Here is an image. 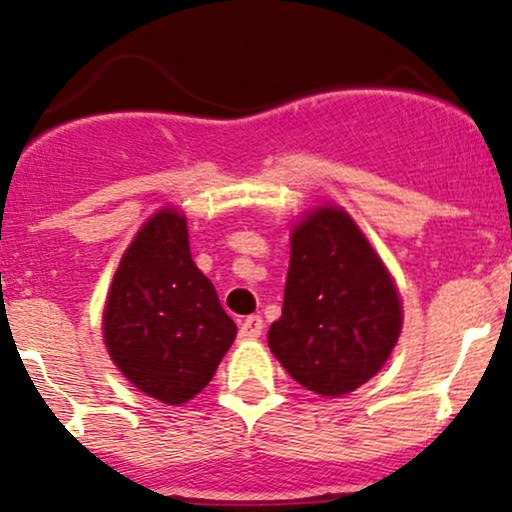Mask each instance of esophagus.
I'll use <instances>...</instances> for the list:
<instances>
[{
    "mask_svg": "<svg viewBox=\"0 0 512 512\" xmlns=\"http://www.w3.org/2000/svg\"><path fill=\"white\" fill-rule=\"evenodd\" d=\"M262 330H265V320H262L260 316H247L243 323H240V338L255 340V338H260Z\"/></svg>",
    "mask_w": 512,
    "mask_h": 512,
    "instance_id": "esophagus-1",
    "label": "esophagus"
}]
</instances>
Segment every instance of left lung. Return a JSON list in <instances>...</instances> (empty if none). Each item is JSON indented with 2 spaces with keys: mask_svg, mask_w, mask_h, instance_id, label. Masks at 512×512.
Segmentation results:
<instances>
[{
  "mask_svg": "<svg viewBox=\"0 0 512 512\" xmlns=\"http://www.w3.org/2000/svg\"><path fill=\"white\" fill-rule=\"evenodd\" d=\"M401 333V299L350 216L320 209L291 233L274 357L308 391L342 396L384 367Z\"/></svg>",
  "mask_w": 512,
  "mask_h": 512,
  "instance_id": "1",
  "label": "left lung"
}]
</instances>
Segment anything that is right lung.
Segmentation results:
<instances>
[{"instance_id": "add662e5", "label": "right lung", "mask_w": 512, "mask_h": 512, "mask_svg": "<svg viewBox=\"0 0 512 512\" xmlns=\"http://www.w3.org/2000/svg\"><path fill=\"white\" fill-rule=\"evenodd\" d=\"M235 333L238 325L194 265L184 216L155 213L106 296L104 340L116 367L136 389L177 406L209 384Z\"/></svg>"}]
</instances>
